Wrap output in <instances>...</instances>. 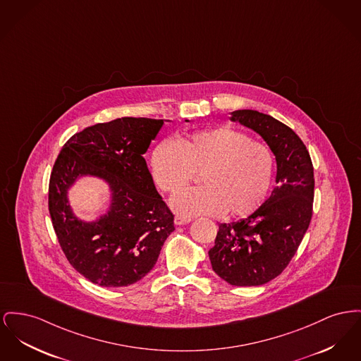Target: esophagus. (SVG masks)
Segmentation results:
<instances>
[{
	"label": "esophagus",
	"instance_id": "obj_1",
	"mask_svg": "<svg viewBox=\"0 0 361 361\" xmlns=\"http://www.w3.org/2000/svg\"><path fill=\"white\" fill-rule=\"evenodd\" d=\"M191 221L192 218H190V216H183V215H176V218H174V224L176 225H185V224H188Z\"/></svg>",
	"mask_w": 361,
	"mask_h": 361
}]
</instances>
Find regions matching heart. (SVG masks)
<instances>
[{
	"label": "heart",
	"instance_id": "heart-1",
	"mask_svg": "<svg viewBox=\"0 0 361 361\" xmlns=\"http://www.w3.org/2000/svg\"><path fill=\"white\" fill-rule=\"evenodd\" d=\"M151 173L161 191L174 195L199 174L202 187L181 192L171 206L183 216H247L266 199L273 155L240 130L221 127L164 142L152 152Z\"/></svg>",
	"mask_w": 361,
	"mask_h": 361
}]
</instances>
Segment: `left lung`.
Returning a JSON list of instances; mask_svg holds the SVG:
<instances>
[{"label": "left lung", "mask_w": 361, "mask_h": 361, "mask_svg": "<svg viewBox=\"0 0 361 361\" xmlns=\"http://www.w3.org/2000/svg\"><path fill=\"white\" fill-rule=\"evenodd\" d=\"M232 121L259 133L276 155V187L248 218L221 224L209 251L212 270L234 286H257L279 276L312 218L314 166L296 133L269 114L235 110Z\"/></svg>", "instance_id": "left-lung-1"}]
</instances>
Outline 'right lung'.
I'll return each mask as SVG.
<instances>
[{
	"instance_id": "right-lung-1",
	"label": "right lung",
	"mask_w": 361,
	"mask_h": 361,
	"mask_svg": "<svg viewBox=\"0 0 361 361\" xmlns=\"http://www.w3.org/2000/svg\"><path fill=\"white\" fill-rule=\"evenodd\" d=\"M164 120L123 117L75 133L60 151L49 181V212L72 267L105 288L128 286L149 273L174 215L155 190L143 154ZM104 178L112 191L109 212L98 221L76 219L67 188L80 175Z\"/></svg>"
}]
</instances>
